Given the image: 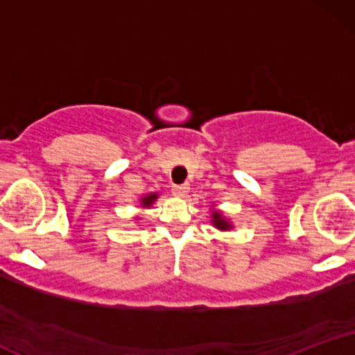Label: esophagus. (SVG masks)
I'll return each mask as SVG.
<instances>
[{
    "label": "esophagus",
    "mask_w": 355,
    "mask_h": 355,
    "mask_svg": "<svg viewBox=\"0 0 355 355\" xmlns=\"http://www.w3.org/2000/svg\"><path fill=\"white\" fill-rule=\"evenodd\" d=\"M189 190H190L189 183H178V185H172V191L177 195V197H183V195H185Z\"/></svg>",
    "instance_id": "obj_1"
}]
</instances>
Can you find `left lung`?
Instances as JSON below:
<instances>
[{
  "instance_id": "left-lung-1",
  "label": "left lung",
  "mask_w": 355,
  "mask_h": 355,
  "mask_svg": "<svg viewBox=\"0 0 355 355\" xmlns=\"http://www.w3.org/2000/svg\"><path fill=\"white\" fill-rule=\"evenodd\" d=\"M211 217H214V223H215V227H217V229H220V230L230 229L229 222H227L225 218H222V215H220L218 211H214V215H211Z\"/></svg>"
}]
</instances>
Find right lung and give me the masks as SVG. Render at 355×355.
<instances>
[{"mask_svg":"<svg viewBox=\"0 0 355 355\" xmlns=\"http://www.w3.org/2000/svg\"><path fill=\"white\" fill-rule=\"evenodd\" d=\"M155 198H157V193H152V195H148V197L141 198V202H144L145 207H148V205H152V203L155 202Z\"/></svg>","mask_w":355,"mask_h":355,"instance_id":"1","label":"right lung"}]
</instances>
